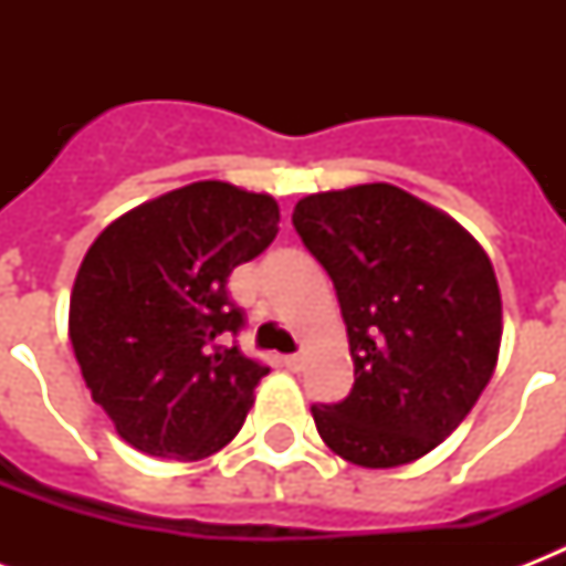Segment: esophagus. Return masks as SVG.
<instances>
[{
	"instance_id": "esophagus-1",
	"label": "esophagus",
	"mask_w": 566,
	"mask_h": 566,
	"mask_svg": "<svg viewBox=\"0 0 566 566\" xmlns=\"http://www.w3.org/2000/svg\"><path fill=\"white\" fill-rule=\"evenodd\" d=\"M282 364H284V367H287V370H291V373H300V370H302V358H300V355H284Z\"/></svg>"
}]
</instances>
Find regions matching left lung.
Returning a JSON list of instances; mask_svg holds the SVG:
<instances>
[{
    "label": "left lung",
    "instance_id": "1",
    "mask_svg": "<svg viewBox=\"0 0 566 566\" xmlns=\"http://www.w3.org/2000/svg\"><path fill=\"white\" fill-rule=\"evenodd\" d=\"M293 229L335 282L355 364L346 399L311 405L319 438L358 467L417 461L458 429L496 367L491 258L394 185L305 196Z\"/></svg>",
    "mask_w": 566,
    "mask_h": 566
}]
</instances>
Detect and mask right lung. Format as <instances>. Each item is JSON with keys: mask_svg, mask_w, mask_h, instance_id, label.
I'll return each mask as SVG.
<instances>
[{"mask_svg": "<svg viewBox=\"0 0 566 566\" xmlns=\"http://www.w3.org/2000/svg\"><path fill=\"white\" fill-rule=\"evenodd\" d=\"M275 231L273 196L196 181L93 240L70 296V340L93 402L126 443L199 461L238 434L270 367L220 346L247 326L226 284Z\"/></svg>", "mask_w": 566, "mask_h": 566, "instance_id": "obj_1", "label": "right lung"}]
</instances>
